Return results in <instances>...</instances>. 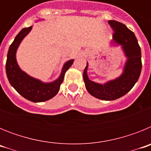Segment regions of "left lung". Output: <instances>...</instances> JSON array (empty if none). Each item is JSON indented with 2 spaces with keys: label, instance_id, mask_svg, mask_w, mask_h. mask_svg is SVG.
Wrapping results in <instances>:
<instances>
[{
  "label": "left lung",
  "instance_id": "1",
  "mask_svg": "<svg viewBox=\"0 0 151 151\" xmlns=\"http://www.w3.org/2000/svg\"><path fill=\"white\" fill-rule=\"evenodd\" d=\"M114 30L112 44L121 45L126 60L122 73L117 78L104 84L94 82L88 76V63L83 73L85 88L93 97L103 101H114L126 94L137 82L141 71V52L134 32L124 24L115 20L108 21Z\"/></svg>",
  "mask_w": 151,
  "mask_h": 151
}]
</instances>
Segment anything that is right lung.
<instances>
[{
  "label": "right lung",
  "mask_w": 151,
  "mask_h": 151,
  "mask_svg": "<svg viewBox=\"0 0 151 151\" xmlns=\"http://www.w3.org/2000/svg\"><path fill=\"white\" fill-rule=\"evenodd\" d=\"M32 29V26L22 29L10 46L6 62V76L12 87L26 99L35 103L44 102L51 99L58 93L65 73L73 65L74 60H69L65 63L60 76L51 82H44L28 75L17 63V51L23 38Z\"/></svg>",
  "instance_id": "1"
}]
</instances>
